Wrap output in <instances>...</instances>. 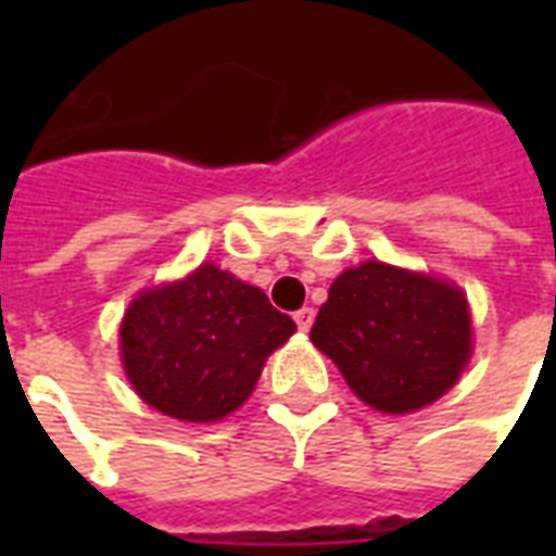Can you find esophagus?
Wrapping results in <instances>:
<instances>
[{"label": "esophagus", "mask_w": 556, "mask_h": 556, "mask_svg": "<svg viewBox=\"0 0 556 556\" xmlns=\"http://www.w3.org/2000/svg\"><path fill=\"white\" fill-rule=\"evenodd\" d=\"M294 320H296V326H300V331H308V329H312V323H314V308L303 305V308L294 314Z\"/></svg>", "instance_id": "1"}]
</instances>
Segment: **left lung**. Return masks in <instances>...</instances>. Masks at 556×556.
<instances>
[{
	"instance_id": "left-lung-1",
	"label": "left lung",
	"mask_w": 556,
	"mask_h": 556,
	"mask_svg": "<svg viewBox=\"0 0 556 556\" xmlns=\"http://www.w3.org/2000/svg\"><path fill=\"white\" fill-rule=\"evenodd\" d=\"M312 343L364 404L404 415L439 401L462 378L473 326L458 286L369 260L331 282Z\"/></svg>"
}]
</instances>
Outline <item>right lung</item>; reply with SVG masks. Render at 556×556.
<instances>
[{
	"instance_id": "add662e5",
	"label": "right lung",
	"mask_w": 556,
	"mask_h": 556,
	"mask_svg": "<svg viewBox=\"0 0 556 556\" xmlns=\"http://www.w3.org/2000/svg\"><path fill=\"white\" fill-rule=\"evenodd\" d=\"M294 331L262 288L204 262L135 296L121 323V361L143 404L210 424L248 401L270 352Z\"/></svg>"
}]
</instances>
